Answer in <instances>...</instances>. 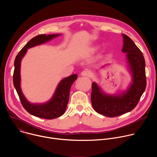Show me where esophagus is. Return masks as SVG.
<instances>
[{"mask_svg": "<svg viewBox=\"0 0 157 157\" xmlns=\"http://www.w3.org/2000/svg\"><path fill=\"white\" fill-rule=\"evenodd\" d=\"M81 75L82 76H87V77H90L91 76V72L88 70H85L81 72Z\"/></svg>", "mask_w": 157, "mask_h": 157, "instance_id": "obj_1", "label": "esophagus"}]
</instances>
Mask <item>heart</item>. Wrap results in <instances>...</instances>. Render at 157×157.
Masks as SVG:
<instances>
[{
	"instance_id": "heart-1",
	"label": "heart",
	"mask_w": 157,
	"mask_h": 157,
	"mask_svg": "<svg viewBox=\"0 0 157 157\" xmlns=\"http://www.w3.org/2000/svg\"><path fill=\"white\" fill-rule=\"evenodd\" d=\"M98 49V48H96V47H95V48H94V50L95 51V50H96Z\"/></svg>"
}]
</instances>
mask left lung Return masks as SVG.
Here are the masks:
<instances>
[{"mask_svg":"<svg viewBox=\"0 0 157 157\" xmlns=\"http://www.w3.org/2000/svg\"><path fill=\"white\" fill-rule=\"evenodd\" d=\"M122 52L127 53V63L132 75V83L127 90L118 95L104 93L96 82L92 83L91 99L96 113L108 117H114L132 110L144 93L146 85L145 61L142 52L133 40L122 34Z\"/></svg>","mask_w":157,"mask_h":157,"instance_id":"left-lung-1","label":"left lung"}]
</instances>
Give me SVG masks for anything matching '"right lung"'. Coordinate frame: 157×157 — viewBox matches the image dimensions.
I'll list each match as a JSON object with an SVG mask.
<instances>
[{"label":"right lung","mask_w":157,"mask_h":157,"mask_svg":"<svg viewBox=\"0 0 157 157\" xmlns=\"http://www.w3.org/2000/svg\"><path fill=\"white\" fill-rule=\"evenodd\" d=\"M59 35L60 34L48 35L42 34L35 36L19 52L14 61L15 68L13 75V82L21 103L29 113L42 119H53L60 117L64 113L69 101L70 88L73 83L77 79L78 75L76 74L72 75L62 79L58 84L53 96L48 102L40 104H32L26 99L21 90L20 63L27 49L48 41Z\"/></svg>","instance_id":"obj_1"}]
</instances>
